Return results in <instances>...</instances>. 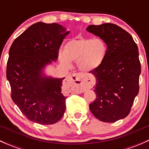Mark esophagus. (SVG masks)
<instances>
[{
  "label": "esophagus",
  "mask_w": 149,
  "mask_h": 149,
  "mask_svg": "<svg viewBox=\"0 0 149 149\" xmlns=\"http://www.w3.org/2000/svg\"><path fill=\"white\" fill-rule=\"evenodd\" d=\"M67 83L73 84L76 87V91L77 92H84L88 88H91L94 86V83L89 79L84 77L80 73H74L73 75L68 76L65 79Z\"/></svg>",
  "instance_id": "esophagus-1"
}]
</instances>
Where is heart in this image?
Returning a JSON list of instances; mask_svg holds the SVG:
<instances>
[{
	"instance_id": "1",
	"label": "heart",
	"mask_w": 149,
	"mask_h": 149,
	"mask_svg": "<svg viewBox=\"0 0 149 149\" xmlns=\"http://www.w3.org/2000/svg\"><path fill=\"white\" fill-rule=\"evenodd\" d=\"M107 45L101 38L79 37L69 40L59 54L60 61L70 67L71 61H77L78 68L83 72H91L101 67L106 59Z\"/></svg>"
}]
</instances>
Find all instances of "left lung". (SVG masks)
<instances>
[{"mask_svg": "<svg viewBox=\"0 0 149 149\" xmlns=\"http://www.w3.org/2000/svg\"><path fill=\"white\" fill-rule=\"evenodd\" d=\"M86 31L102 39L108 49L101 67L90 72L96 79L97 97L89 109L100 120L114 123L128 115L139 94V49L132 36L114 24L90 25Z\"/></svg>", "mask_w": 149, "mask_h": 149, "instance_id": "obj_1", "label": "left lung"}]
</instances>
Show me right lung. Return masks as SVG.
Wrapping results in <instances>:
<instances>
[{
  "mask_svg": "<svg viewBox=\"0 0 149 149\" xmlns=\"http://www.w3.org/2000/svg\"><path fill=\"white\" fill-rule=\"evenodd\" d=\"M70 33L56 23L37 22L12 43L7 62L6 77L11 99L27 119L41 125L61 120L67 97L61 92L63 80L45 73L56 61L59 48Z\"/></svg>",
  "mask_w": 149,
  "mask_h": 149,
  "instance_id": "add662e5",
  "label": "right lung"
}]
</instances>
